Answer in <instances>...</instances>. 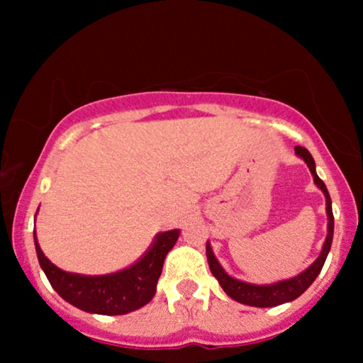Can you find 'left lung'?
<instances>
[{
  "label": "left lung",
  "instance_id": "8db88e82",
  "mask_svg": "<svg viewBox=\"0 0 363 363\" xmlns=\"http://www.w3.org/2000/svg\"><path fill=\"white\" fill-rule=\"evenodd\" d=\"M295 153L298 157H302L306 160V164L309 165L312 176H314V182L320 187L324 196H326V211H328V237L326 242H324L323 251H320V256L312 262V266L306 269V272L298 274V277L291 278V280H285V281H278L273 283V285H251V283H244L240 280H235V278L228 277L227 273L223 272L222 266L218 264L216 257L213 256V251H211L210 244L206 242V257H208V264H210L211 273L213 277L218 280L222 289L225 290V294L228 297H232L234 301L245 303V306H252V307H274L280 306V303L295 301L297 297L306 291L309 286L314 283L318 274L323 269L324 261H326L329 249H331V242H333V232H335V216H333V208H331V198H329L328 187L320 181L318 174H315V164L314 158L309 153V150L303 147H295Z\"/></svg>",
  "mask_w": 363,
  "mask_h": 363
}]
</instances>
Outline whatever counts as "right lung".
<instances>
[{"mask_svg":"<svg viewBox=\"0 0 363 363\" xmlns=\"http://www.w3.org/2000/svg\"><path fill=\"white\" fill-rule=\"evenodd\" d=\"M177 237L179 230L160 234L150 251L135 266L124 272L106 274V277H82V274L66 273L54 266L40 251L34 232L39 264L52 289L66 302L78 309L104 315L126 314L152 301L164 268V259L176 244Z\"/></svg>","mask_w":363,"mask_h":363,"instance_id":"obj_1","label":"right lung"}]
</instances>
